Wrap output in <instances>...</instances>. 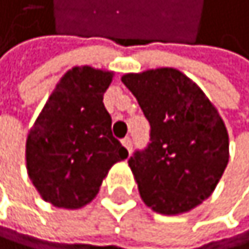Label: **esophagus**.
<instances>
[{
  "label": "esophagus",
  "instance_id": "34e87169",
  "mask_svg": "<svg viewBox=\"0 0 249 249\" xmlns=\"http://www.w3.org/2000/svg\"><path fill=\"white\" fill-rule=\"evenodd\" d=\"M122 145L125 147V148L128 150V153H130V151H131V147H133V142H131L130 138H124V139H122Z\"/></svg>",
  "mask_w": 249,
  "mask_h": 249
}]
</instances>
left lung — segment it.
<instances>
[{"mask_svg":"<svg viewBox=\"0 0 249 249\" xmlns=\"http://www.w3.org/2000/svg\"><path fill=\"white\" fill-rule=\"evenodd\" d=\"M150 122V143L128 159L142 200L159 214L208 199L230 159L228 131L196 82L162 67L121 78Z\"/></svg>","mask_w":249,"mask_h":249,"instance_id":"1","label":"left lung"}]
</instances>
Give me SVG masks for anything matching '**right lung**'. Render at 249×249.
Here are the masks:
<instances>
[{"label":"right lung","instance_id":"1","mask_svg":"<svg viewBox=\"0 0 249 249\" xmlns=\"http://www.w3.org/2000/svg\"><path fill=\"white\" fill-rule=\"evenodd\" d=\"M113 71L73 67L59 79L30 128L27 173L41 197L78 210L96 197L104 178L128 151L111 133L104 93Z\"/></svg>","mask_w":249,"mask_h":249}]
</instances>
